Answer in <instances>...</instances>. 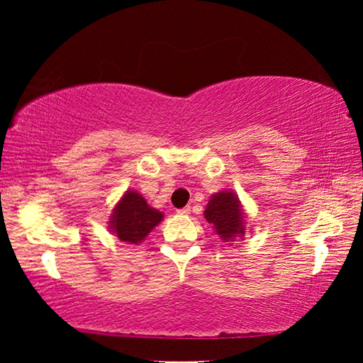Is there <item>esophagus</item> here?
I'll list each match as a JSON object with an SVG mask.
<instances>
[{
  "label": "esophagus",
  "instance_id": "34e87169",
  "mask_svg": "<svg viewBox=\"0 0 363 363\" xmlns=\"http://www.w3.org/2000/svg\"><path fill=\"white\" fill-rule=\"evenodd\" d=\"M177 213H179V214H189L190 213V206H184V208H181V210H177Z\"/></svg>",
  "mask_w": 363,
  "mask_h": 363
}]
</instances>
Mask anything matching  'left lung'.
<instances>
[{
  "instance_id": "1",
  "label": "left lung",
  "mask_w": 363,
  "mask_h": 363,
  "mask_svg": "<svg viewBox=\"0 0 363 363\" xmlns=\"http://www.w3.org/2000/svg\"><path fill=\"white\" fill-rule=\"evenodd\" d=\"M205 218L224 242H233L245 235V213L238 195L232 190H223L211 196Z\"/></svg>"
}]
</instances>
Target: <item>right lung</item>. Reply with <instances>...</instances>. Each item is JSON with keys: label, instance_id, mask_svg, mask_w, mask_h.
<instances>
[{"label": "right lung", "instance_id": "1", "mask_svg": "<svg viewBox=\"0 0 363 363\" xmlns=\"http://www.w3.org/2000/svg\"><path fill=\"white\" fill-rule=\"evenodd\" d=\"M163 213L147 203L143 195L134 190H126L121 200L115 205L108 220V229L118 240L138 245L149 235L155 225L162 223Z\"/></svg>", "mask_w": 363, "mask_h": 363}]
</instances>
